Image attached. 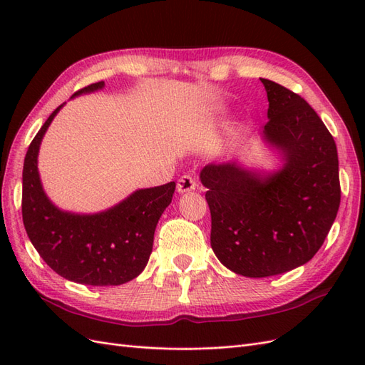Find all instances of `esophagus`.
Instances as JSON below:
<instances>
[{"instance_id": "esophagus-1", "label": "esophagus", "mask_w": 365, "mask_h": 365, "mask_svg": "<svg viewBox=\"0 0 365 365\" xmlns=\"http://www.w3.org/2000/svg\"><path fill=\"white\" fill-rule=\"evenodd\" d=\"M196 189V181L195 178H192L190 175H184L176 182V190L178 193H187V192H192Z\"/></svg>"}]
</instances>
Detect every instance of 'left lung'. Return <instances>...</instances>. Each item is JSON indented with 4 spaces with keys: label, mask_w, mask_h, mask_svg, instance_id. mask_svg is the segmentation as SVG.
I'll return each mask as SVG.
<instances>
[{
    "label": "left lung",
    "mask_w": 365,
    "mask_h": 365,
    "mask_svg": "<svg viewBox=\"0 0 365 365\" xmlns=\"http://www.w3.org/2000/svg\"><path fill=\"white\" fill-rule=\"evenodd\" d=\"M268 123L260 140L280 165L210 163L200 178L212 213L210 244L219 262L244 277H269L311 260L336 217L341 190L334 137L304 98L260 79Z\"/></svg>",
    "instance_id": "left-lung-1"
}]
</instances>
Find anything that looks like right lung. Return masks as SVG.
<instances>
[{
    "label": "right lung",
    "instance_id": "add662e5",
    "mask_svg": "<svg viewBox=\"0 0 365 365\" xmlns=\"http://www.w3.org/2000/svg\"><path fill=\"white\" fill-rule=\"evenodd\" d=\"M105 82L82 88L71 98L103 90ZM58 106L30 143L23 169V220L39 256L61 277L90 286H118L138 277L152 252L158 220L172 202L175 182L138 189L97 213L59 208L47 196L38 170L43 135Z\"/></svg>",
    "mask_w": 365,
    "mask_h": 365
}]
</instances>
